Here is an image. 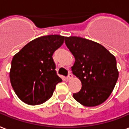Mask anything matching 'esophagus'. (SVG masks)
<instances>
[{"label":"esophagus","mask_w":129,"mask_h":129,"mask_svg":"<svg viewBox=\"0 0 129 129\" xmlns=\"http://www.w3.org/2000/svg\"><path fill=\"white\" fill-rule=\"evenodd\" d=\"M72 77H73V76H72V74H69V75H68V76L67 77V79L69 81V80L72 79Z\"/></svg>","instance_id":"esophagus-1"}]
</instances>
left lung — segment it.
Masks as SVG:
<instances>
[{
    "label": "left lung",
    "instance_id": "8db88e82",
    "mask_svg": "<svg viewBox=\"0 0 129 129\" xmlns=\"http://www.w3.org/2000/svg\"><path fill=\"white\" fill-rule=\"evenodd\" d=\"M65 44L75 58L72 73L82 85L74 98L86 107L103 103L119 77L115 57L100 43L81 37H65Z\"/></svg>",
    "mask_w": 129,
    "mask_h": 129
}]
</instances>
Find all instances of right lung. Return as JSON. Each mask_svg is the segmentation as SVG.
<instances>
[{
    "label": "right lung",
    "instance_id": "obj_1",
    "mask_svg": "<svg viewBox=\"0 0 129 129\" xmlns=\"http://www.w3.org/2000/svg\"><path fill=\"white\" fill-rule=\"evenodd\" d=\"M64 36L48 35L28 43L14 55L10 80L16 95L30 105H40L53 95L62 80L57 75L53 53L64 43Z\"/></svg>",
    "mask_w": 129,
    "mask_h": 129
}]
</instances>
